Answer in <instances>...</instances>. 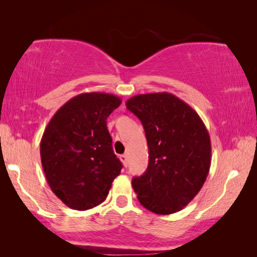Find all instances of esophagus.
I'll return each mask as SVG.
<instances>
[{"label": "esophagus", "mask_w": 257, "mask_h": 257, "mask_svg": "<svg viewBox=\"0 0 257 257\" xmlns=\"http://www.w3.org/2000/svg\"><path fill=\"white\" fill-rule=\"evenodd\" d=\"M120 161H121V162H122V164L124 165V167H127V165H128V161H127V155H125V154H122V155H120Z\"/></svg>", "instance_id": "obj_1"}]
</instances>
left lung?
<instances>
[{"mask_svg": "<svg viewBox=\"0 0 257 257\" xmlns=\"http://www.w3.org/2000/svg\"><path fill=\"white\" fill-rule=\"evenodd\" d=\"M144 127L149 167L133 178L139 203L156 214H172L193 199L211 167V141L205 124L173 94L136 95L125 103Z\"/></svg>", "mask_w": 257, "mask_h": 257, "instance_id": "1", "label": "left lung"}]
</instances>
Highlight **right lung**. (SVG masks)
I'll return each mask as SVG.
<instances>
[{"label": "right lung", "mask_w": 257, "mask_h": 257, "mask_svg": "<svg viewBox=\"0 0 257 257\" xmlns=\"http://www.w3.org/2000/svg\"><path fill=\"white\" fill-rule=\"evenodd\" d=\"M121 98L82 93L56 111L41 141L49 186L68 207L86 211L105 201L122 163L112 150L106 119Z\"/></svg>", "instance_id": "1"}]
</instances>
